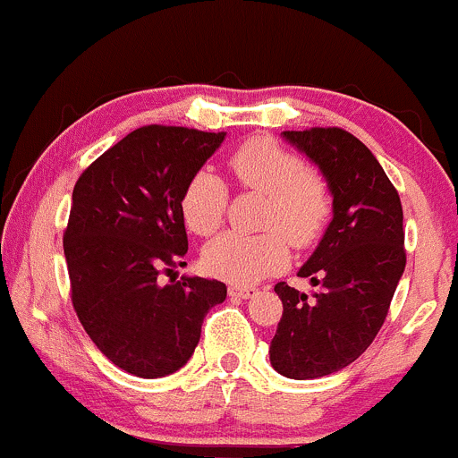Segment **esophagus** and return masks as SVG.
Instances as JSON below:
<instances>
[{
	"label": "esophagus",
	"mask_w": 458,
	"mask_h": 458,
	"mask_svg": "<svg viewBox=\"0 0 458 458\" xmlns=\"http://www.w3.org/2000/svg\"><path fill=\"white\" fill-rule=\"evenodd\" d=\"M228 293L230 296H234V298H252V296H257L259 293V290L257 287H243V285H230L228 287Z\"/></svg>",
	"instance_id": "esophagus-1"
}]
</instances>
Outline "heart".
<instances>
[{
	"instance_id": "obj_1",
	"label": "heart",
	"mask_w": 458,
	"mask_h": 458,
	"mask_svg": "<svg viewBox=\"0 0 458 458\" xmlns=\"http://www.w3.org/2000/svg\"><path fill=\"white\" fill-rule=\"evenodd\" d=\"M228 166L239 184L266 195L261 224L269 230L224 233L208 243L204 263L215 276L250 285L285 266L287 242L293 248H305L320 237L331 213V192L316 168L302 165L296 153L272 138L243 142L230 153ZM225 199L224 180L210 168L197 171L180 201L186 225L195 234H213L224 221Z\"/></svg>"
}]
</instances>
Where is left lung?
Wrapping results in <instances>:
<instances>
[{
	"instance_id": "1",
	"label": "left lung",
	"mask_w": 458,
	"mask_h": 458,
	"mask_svg": "<svg viewBox=\"0 0 458 458\" xmlns=\"http://www.w3.org/2000/svg\"><path fill=\"white\" fill-rule=\"evenodd\" d=\"M283 138L320 168L334 197V219L298 276L314 298L276 283L283 318L269 344L274 370L316 379L349 367L386 320L406 267L397 191L373 153L349 131L314 127Z\"/></svg>"
}]
</instances>
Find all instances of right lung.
<instances>
[{"mask_svg": "<svg viewBox=\"0 0 458 458\" xmlns=\"http://www.w3.org/2000/svg\"><path fill=\"white\" fill-rule=\"evenodd\" d=\"M225 133L148 124L85 168L64 234L72 305L91 343L136 377H165L191 360L201 322L225 285L160 272L186 266L182 192Z\"/></svg>", "mask_w": 458, "mask_h": 458, "instance_id": "1", "label": "right lung"}]
</instances>
